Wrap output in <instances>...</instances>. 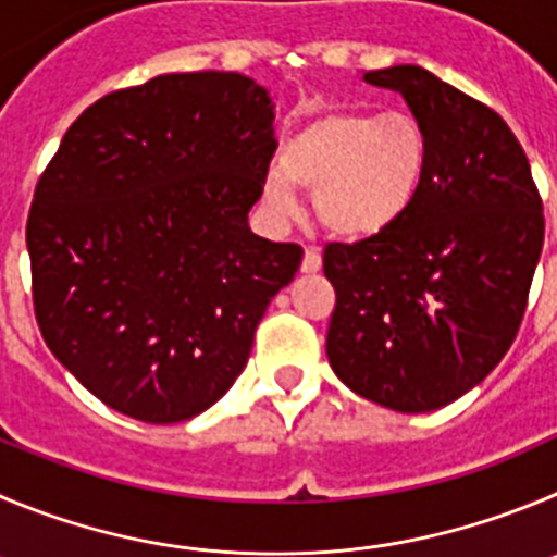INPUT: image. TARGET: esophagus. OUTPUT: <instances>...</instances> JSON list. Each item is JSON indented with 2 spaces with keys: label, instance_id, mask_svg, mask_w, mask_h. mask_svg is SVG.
I'll list each match as a JSON object with an SVG mask.
<instances>
[{
  "label": "esophagus",
  "instance_id": "1",
  "mask_svg": "<svg viewBox=\"0 0 557 557\" xmlns=\"http://www.w3.org/2000/svg\"><path fill=\"white\" fill-rule=\"evenodd\" d=\"M302 272H305V274H315V272H321V255H319V249H305Z\"/></svg>",
  "mask_w": 557,
  "mask_h": 557
}]
</instances>
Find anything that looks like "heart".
Returning a JSON list of instances; mask_svg holds the SVG:
<instances>
[{
	"label": "heart",
	"instance_id": "heart-1",
	"mask_svg": "<svg viewBox=\"0 0 557 557\" xmlns=\"http://www.w3.org/2000/svg\"><path fill=\"white\" fill-rule=\"evenodd\" d=\"M429 161V137L412 114L330 107L288 134L277 168L263 175L261 200L285 220L299 208L296 189H308L332 236L366 242L401 222Z\"/></svg>",
	"mask_w": 557,
	"mask_h": 557
}]
</instances>
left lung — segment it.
<instances>
[{
    "instance_id": "left-lung-1",
    "label": "left lung",
    "mask_w": 557,
    "mask_h": 557,
    "mask_svg": "<svg viewBox=\"0 0 557 557\" xmlns=\"http://www.w3.org/2000/svg\"><path fill=\"white\" fill-rule=\"evenodd\" d=\"M401 92L429 137V175L398 225L326 244L337 302L326 357L349 389L393 412H434L495 371L542 258L528 156L500 114L420 65L368 71Z\"/></svg>"
}]
</instances>
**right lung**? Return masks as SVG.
<instances>
[{"label": "right lung", "mask_w": 557, "mask_h": 557, "mask_svg": "<svg viewBox=\"0 0 557 557\" xmlns=\"http://www.w3.org/2000/svg\"><path fill=\"white\" fill-rule=\"evenodd\" d=\"M269 90L236 71L164 74L74 121L27 222L51 355L114 412L181 423L214 407L302 263L249 231L274 148Z\"/></svg>", "instance_id": "obj_1"}]
</instances>
